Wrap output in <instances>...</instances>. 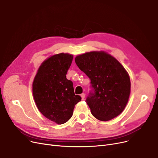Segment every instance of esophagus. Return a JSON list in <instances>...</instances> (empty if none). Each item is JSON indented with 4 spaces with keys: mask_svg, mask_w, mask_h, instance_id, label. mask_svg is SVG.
I'll return each instance as SVG.
<instances>
[{
    "mask_svg": "<svg viewBox=\"0 0 158 158\" xmlns=\"http://www.w3.org/2000/svg\"><path fill=\"white\" fill-rule=\"evenodd\" d=\"M80 96H81V98H82V99L84 100V98H85V94L84 93H83V94H82L80 95Z\"/></svg>",
    "mask_w": 158,
    "mask_h": 158,
    "instance_id": "1",
    "label": "esophagus"
}]
</instances>
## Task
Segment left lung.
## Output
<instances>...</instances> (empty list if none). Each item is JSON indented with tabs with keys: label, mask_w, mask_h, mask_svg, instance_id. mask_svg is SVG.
Listing matches in <instances>:
<instances>
[{
	"label": "left lung",
	"mask_w": 158,
	"mask_h": 158,
	"mask_svg": "<svg viewBox=\"0 0 158 158\" xmlns=\"http://www.w3.org/2000/svg\"><path fill=\"white\" fill-rule=\"evenodd\" d=\"M75 63L90 79L92 89L85 102L93 116L107 121L120 114L131 93L130 78L121 63L103 51L78 55Z\"/></svg>",
	"instance_id": "8db88e82"
}]
</instances>
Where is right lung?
I'll use <instances>...</instances> for the list:
<instances>
[{
  "mask_svg": "<svg viewBox=\"0 0 158 158\" xmlns=\"http://www.w3.org/2000/svg\"><path fill=\"white\" fill-rule=\"evenodd\" d=\"M73 55L60 53L41 64L33 82V95L40 111L59 125L73 116L75 105L81 101L75 95L73 83L66 77Z\"/></svg>",
  "mask_w": 158,
  "mask_h": 158,
  "instance_id": "right-lung-1",
  "label": "right lung"
}]
</instances>
